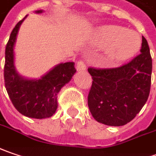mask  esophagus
<instances>
[{
    "label": "esophagus",
    "mask_w": 156,
    "mask_h": 156,
    "mask_svg": "<svg viewBox=\"0 0 156 156\" xmlns=\"http://www.w3.org/2000/svg\"><path fill=\"white\" fill-rule=\"evenodd\" d=\"M76 69H77L78 72H83V71L86 70V65L84 64V62L82 61V60L78 61V63L76 65Z\"/></svg>",
    "instance_id": "obj_1"
}]
</instances>
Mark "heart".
I'll list each match as a JSON object with an SVG mask.
<instances>
[{
    "instance_id": "obj_1",
    "label": "heart",
    "mask_w": 156,
    "mask_h": 156,
    "mask_svg": "<svg viewBox=\"0 0 156 156\" xmlns=\"http://www.w3.org/2000/svg\"><path fill=\"white\" fill-rule=\"evenodd\" d=\"M95 41L107 47V54L112 60L119 61L133 55L140 46L141 39L136 31L118 25L105 26L95 34Z\"/></svg>"
}]
</instances>
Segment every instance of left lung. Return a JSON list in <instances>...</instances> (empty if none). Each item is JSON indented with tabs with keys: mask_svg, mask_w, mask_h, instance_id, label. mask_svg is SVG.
Listing matches in <instances>:
<instances>
[{
	"mask_svg": "<svg viewBox=\"0 0 156 156\" xmlns=\"http://www.w3.org/2000/svg\"><path fill=\"white\" fill-rule=\"evenodd\" d=\"M93 82L88 105L96 120L120 126L133 120L146 104L151 86L152 58L142 37L140 54L115 68L88 69Z\"/></svg>",
	"mask_w": 156,
	"mask_h": 156,
	"instance_id": "8db88e82",
	"label": "left lung"
}]
</instances>
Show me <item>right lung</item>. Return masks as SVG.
Returning a JSON list of instances; mask_svg holds the SVG:
<instances>
[{
	"label": "right lung",
	"instance_id": "1",
	"mask_svg": "<svg viewBox=\"0 0 156 156\" xmlns=\"http://www.w3.org/2000/svg\"><path fill=\"white\" fill-rule=\"evenodd\" d=\"M44 10H37L40 14ZM27 16L13 29L5 50L4 81L9 97L21 114L32 119L51 117L58 108V94L71 81L76 70L74 62L59 63L39 79L22 76L15 66L14 47L20 26Z\"/></svg>",
	"mask_w": 156,
	"mask_h": 156
}]
</instances>
